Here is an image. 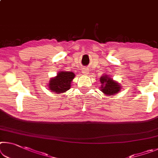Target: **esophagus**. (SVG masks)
Returning <instances> with one entry per match:
<instances>
[{
	"mask_svg": "<svg viewBox=\"0 0 158 158\" xmlns=\"http://www.w3.org/2000/svg\"><path fill=\"white\" fill-rule=\"evenodd\" d=\"M89 69L86 68V67H84V68H83V69H82V73H83V74L84 75H87L89 74Z\"/></svg>",
	"mask_w": 158,
	"mask_h": 158,
	"instance_id": "obj_1",
	"label": "esophagus"
}]
</instances>
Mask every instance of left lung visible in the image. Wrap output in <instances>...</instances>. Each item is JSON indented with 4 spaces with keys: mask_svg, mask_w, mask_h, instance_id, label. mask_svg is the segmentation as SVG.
Masks as SVG:
<instances>
[{
    "mask_svg": "<svg viewBox=\"0 0 158 158\" xmlns=\"http://www.w3.org/2000/svg\"><path fill=\"white\" fill-rule=\"evenodd\" d=\"M100 81L101 84V91L103 94L112 96L119 91L120 86L119 84L116 83L106 75L101 77L100 78Z\"/></svg>",
    "mask_w": 158,
    "mask_h": 158,
    "instance_id": "left-lung-1",
    "label": "left lung"
}]
</instances>
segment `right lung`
I'll list each match as a JSON object with an SVG mask.
<instances>
[{
	"label": "right lung",
	"instance_id": "1",
	"mask_svg": "<svg viewBox=\"0 0 158 158\" xmlns=\"http://www.w3.org/2000/svg\"><path fill=\"white\" fill-rule=\"evenodd\" d=\"M74 74L71 72H60L57 77L51 79L48 84V87L51 91L57 93H64L70 88L72 79L74 77Z\"/></svg>",
	"mask_w": 158,
	"mask_h": 158
}]
</instances>
